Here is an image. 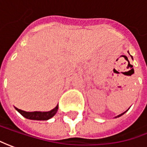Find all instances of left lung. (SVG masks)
I'll use <instances>...</instances> for the list:
<instances>
[{
    "instance_id": "obj_1",
    "label": "left lung",
    "mask_w": 147,
    "mask_h": 147,
    "mask_svg": "<svg viewBox=\"0 0 147 147\" xmlns=\"http://www.w3.org/2000/svg\"><path fill=\"white\" fill-rule=\"evenodd\" d=\"M131 58H133V57H132V56H131ZM128 110H129V109H128ZM128 110H127V111H128ZM126 111H124V112H123V113H122V114H120V115H117V116H115V118H118V117H120V116H121V115H123L124 114V113H125V112H126Z\"/></svg>"
}]
</instances>
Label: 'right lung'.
Masks as SVG:
<instances>
[{"instance_id":"right-lung-1","label":"right lung","mask_w":147,"mask_h":147,"mask_svg":"<svg viewBox=\"0 0 147 147\" xmlns=\"http://www.w3.org/2000/svg\"><path fill=\"white\" fill-rule=\"evenodd\" d=\"M15 109L18 111L20 114L23 115V117L29 119L33 120H48L50 118H52L54 115L57 113L58 109V105H57L53 109H52L49 111H32V112H28L24 111L20 109L15 107Z\"/></svg>"}]
</instances>
